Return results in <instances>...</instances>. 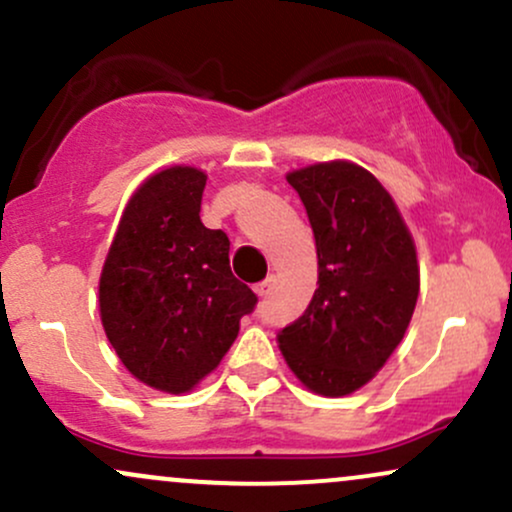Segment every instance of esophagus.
Instances as JSON below:
<instances>
[{"label": "esophagus", "mask_w": 512, "mask_h": 512, "mask_svg": "<svg viewBox=\"0 0 512 512\" xmlns=\"http://www.w3.org/2000/svg\"><path fill=\"white\" fill-rule=\"evenodd\" d=\"M275 282H278V280H275L273 275H270V278H266V280H263V282H258V285L254 287L258 297H261V299L270 297V294H273V290H275Z\"/></svg>", "instance_id": "1"}]
</instances>
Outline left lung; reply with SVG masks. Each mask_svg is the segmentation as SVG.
Wrapping results in <instances>:
<instances>
[{
  "instance_id": "obj_1",
  "label": "left lung",
  "mask_w": 512,
  "mask_h": 512,
  "mask_svg": "<svg viewBox=\"0 0 512 512\" xmlns=\"http://www.w3.org/2000/svg\"><path fill=\"white\" fill-rule=\"evenodd\" d=\"M302 198L318 256V290L278 333L306 388L340 398L374 378L405 338L419 297L412 234L381 182L347 160L287 174Z\"/></svg>"
}]
</instances>
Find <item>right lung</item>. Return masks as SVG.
<instances>
[{"label": "right lung", "mask_w": 512, "mask_h": 512, "mask_svg": "<svg viewBox=\"0 0 512 512\" xmlns=\"http://www.w3.org/2000/svg\"><path fill=\"white\" fill-rule=\"evenodd\" d=\"M206 174L167 167L126 203L100 275V318L146 386L186 393L225 357L256 294L230 270V239L201 222Z\"/></svg>", "instance_id": "obj_1"}]
</instances>
